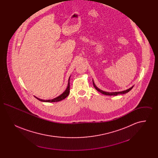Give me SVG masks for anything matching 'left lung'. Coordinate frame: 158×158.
Returning <instances> with one entry per match:
<instances>
[{
    "instance_id": "left-lung-1",
    "label": "left lung",
    "mask_w": 158,
    "mask_h": 158,
    "mask_svg": "<svg viewBox=\"0 0 158 158\" xmlns=\"http://www.w3.org/2000/svg\"><path fill=\"white\" fill-rule=\"evenodd\" d=\"M92 82H93V85H94V88H95L97 90H98V92H101V93L102 94H104L105 95H110V96H111V95H114V96L115 95H115H120V94H126V93H127L130 90H131V89L133 88V87L134 86H131V88H130L129 89H126V90H123V91H120V92H105V91H103V90L99 89L98 87L95 85V83L94 82V81H93Z\"/></svg>"
}]
</instances>
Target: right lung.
I'll return each instance as SVG.
<instances>
[{"label": "right lung", "instance_id": "1", "mask_svg": "<svg viewBox=\"0 0 158 158\" xmlns=\"http://www.w3.org/2000/svg\"><path fill=\"white\" fill-rule=\"evenodd\" d=\"M70 76L69 78L68 87H67L66 89L64 90L60 95L58 96L57 97L54 98V99H48V100H44V99H41L37 98V97H35L37 98V99H38L39 101H40L45 102H58V101H61V100L65 99V98H66L68 95H69V92H70Z\"/></svg>", "mask_w": 158, "mask_h": 158}]
</instances>
